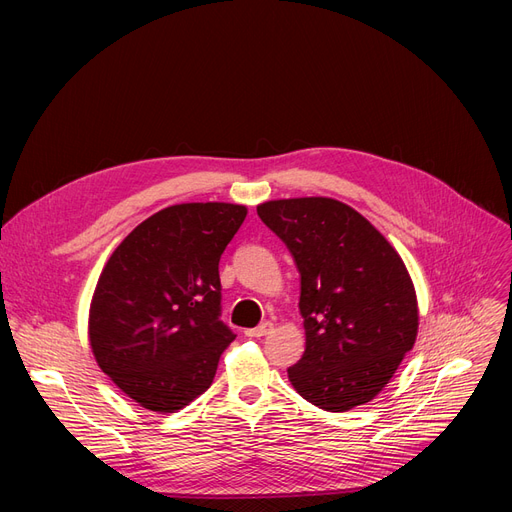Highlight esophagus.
I'll list each match as a JSON object with an SVG mask.
<instances>
[{
  "mask_svg": "<svg viewBox=\"0 0 512 512\" xmlns=\"http://www.w3.org/2000/svg\"><path fill=\"white\" fill-rule=\"evenodd\" d=\"M274 330V324L272 321H263L261 326H257V328H253V330H247L245 332V336H249V338H263V336H267Z\"/></svg>",
  "mask_w": 512,
  "mask_h": 512,
  "instance_id": "1",
  "label": "esophagus"
}]
</instances>
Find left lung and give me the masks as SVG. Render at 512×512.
<instances>
[{"instance_id": "left-lung-1", "label": "left lung", "mask_w": 512, "mask_h": 512, "mask_svg": "<svg viewBox=\"0 0 512 512\" xmlns=\"http://www.w3.org/2000/svg\"><path fill=\"white\" fill-rule=\"evenodd\" d=\"M297 261L305 353L288 380L311 405L351 411L378 396L411 351L419 307L405 261L359 211L330 197L257 205Z\"/></svg>"}]
</instances>
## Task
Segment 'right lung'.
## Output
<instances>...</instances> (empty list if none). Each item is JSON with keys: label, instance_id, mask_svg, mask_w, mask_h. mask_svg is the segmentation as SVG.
<instances>
[{"label": "right lung", "instance_id": "right-lung-1", "mask_svg": "<svg viewBox=\"0 0 512 512\" xmlns=\"http://www.w3.org/2000/svg\"><path fill=\"white\" fill-rule=\"evenodd\" d=\"M247 218L236 203L153 213L107 259L89 309V342L128 398L155 413L191 405L236 338L220 321V257Z\"/></svg>", "mask_w": 512, "mask_h": 512}]
</instances>
